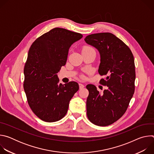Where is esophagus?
I'll list each match as a JSON object with an SVG mask.
<instances>
[{
	"mask_svg": "<svg viewBox=\"0 0 154 154\" xmlns=\"http://www.w3.org/2000/svg\"><path fill=\"white\" fill-rule=\"evenodd\" d=\"M84 87H85V85H84L83 84H82V83H79V88H80V89H82V88H83Z\"/></svg>",
	"mask_w": 154,
	"mask_h": 154,
	"instance_id": "obj_1",
	"label": "esophagus"
}]
</instances>
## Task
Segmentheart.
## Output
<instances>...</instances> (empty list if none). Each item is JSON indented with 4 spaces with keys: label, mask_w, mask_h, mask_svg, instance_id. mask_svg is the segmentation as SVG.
I'll return each mask as SVG.
<instances>
[{
    "label": "heart",
    "mask_w": 154,
    "mask_h": 154,
    "mask_svg": "<svg viewBox=\"0 0 154 154\" xmlns=\"http://www.w3.org/2000/svg\"><path fill=\"white\" fill-rule=\"evenodd\" d=\"M88 48V47H86V48ZM83 48V49H84Z\"/></svg>",
    "instance_id": "obj_1"
}]
</instances>
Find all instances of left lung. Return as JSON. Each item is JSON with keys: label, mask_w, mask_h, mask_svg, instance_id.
Masks as SVG:
<instances>
[{"label": "left lung", "mask_w": 154, "mask_h": 154, "mask_svg": "<svg viewBox=\"0 0 154 154\" xmlns=\"http://www.w3.org/2000/svg\"><path fill=\"white\" fill-rule=\"evenodd\" d=\"M85 41L100 55L98 72L106 75L100 83L108 88L100 93L91 84L86 85L89 95L86 113L89 120L99 126L110 125L125 113L135 91L134 55L125 44L111 33L87 36Z\"/></svg>", "instance_id": "left-lung-1"}]
</instances>
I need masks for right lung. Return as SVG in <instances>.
<instances>
[{"mask_svg": "<svg viewBox=\"0 0 154 154\" xmlns=\"http://www.w3.org/2000/svg\"><path fill=\"white\" fill-rule=\"evenodd\" d=\"M82 37L80 33L54 28L37 38L29 49L24 89L32 110L44 121L62 119L79 89L75 82L59 83L57 74L66 63L70 47Z\"/></svg>", "mask_w": 154, "mask_h": 154, "instance_id": "obj_1", "label": "right lung"}]
</instances>
